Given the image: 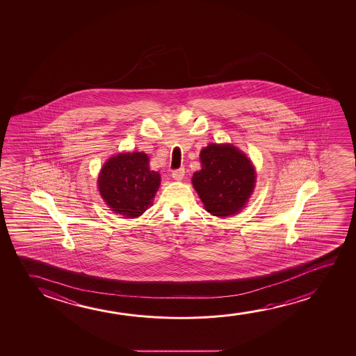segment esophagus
I'll return each instance as SVG.
<instances>
[{
	"instance_id": "34e87169",
	"label": "esophagus",
	"mask_w": 356,
	"mask_h": 356,
	"mask_svg": "<svg viewBox=\"0 0 356 356\" xmlns=\"http://www.w3.org/2000/svg\"><path fill=\"white\" fill-rule=\"evenodd\" d=\"M171 176H172L175 180H182V179H184V176H185V169H184V168H179V169H176V170L172 171Z\"/></svg>"
}]
</instances>
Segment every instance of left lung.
Returning a JSON list of instances; mask_svg holds the SVG:
<instances>
[{"label":"left lung","instance_id":"obj_1","mask_svg":"<svg viewBox=\"0 0 356 356\" xmlns=\"http://www.w3.org/2000/svg\"><path fill=\"white\" fill-rule=\"evenodd\" d=\"M202 169L192 184L205 209L215 216L234 215L253 192L255 171L248 158L231 145L211 143L200 152Z\"/></svg>","mask_w":356,"mask_h":356}]
</instances>
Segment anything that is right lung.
I'll return each mask as SVG.
<instances>
[{"label":"right lung","mask_w":356,"mask_h":356,"mask_svg":"<svg viewBox=\"0 0 356 356\" xmlns=\"http://www.w3.org/2000/svg\"><path fill=\"white\" fill-rule=\"evenodd\" d=\"M145 153H122L103 165L98 188L104 202L117 214L137 218L152 205L161 185V175L148 166Z\"/></svg>","instance_id":"add662e5"}]
</instances>
